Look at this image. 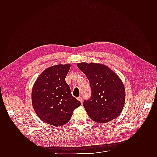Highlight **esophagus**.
<instances>
[{
  "label": "esophagus",
  "mask_w": 157,
  "mask_h": 157,
  "mask_svg": "<svg viewBox=\"0 0 157 157\" xmlns=\"http://www.w3.org/2000/svg\"><path fill=\"white\" fill-rule=\"evenodd\" d=\"M78 101L80 102L81 103H82V102H83V99H82V98L81 97V96H79V97H78Z\"/></svg>",
  "instance_id": "obj_1"
}]
</instances>
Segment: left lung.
Instances as JSON below:
<instances>
[{"instance_id": "1", "label": "left lung", "mask_w": 157, "mask_h": 157, "mask_svg": "<svg viewBox=\"0 0 157 157\" xmlns=\"http://www.w3.org/2000/svg\"><path fill=\"white\" fill-rule=\"evenodd\" d=\"M78 67L90 84L91 98L83 104L90 119L106 123L117 117L125 101V86L119 77L101 63H79Z\"/></svg>"}]
</instances>
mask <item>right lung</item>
<instances>
[{"label": "right lung", "mask_w": 157, "mask_h": 157, "mask_svg": "<svg viewBox=\"0 0 157 157\" xmlns=\"http://www.w3.org/2000/svg\"><path fill=\"white\" fill-rule=\"evenodd\" d=\"M70 64L56 65L44 70L36 79L32 91V102L36 115L52 126L67 123L81 102L73 97L65 78Z\"/></svg>", "instance_id": "right-lung-1"}]
</instances>
